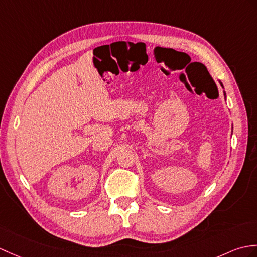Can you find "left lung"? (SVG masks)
<instances>
[{
  "label": "left lung",
  "instance_id": "obj_1",
  "mask_svg": "<svg viewBox=\"0 0 257 257\" xmlns=\"http://www.w3.org/2000/svg\"><path fill=\"white\" fill-rule=\"evenodd\" d=\"M220 84H221V86L223 87V85H222V83H221V82H220ZM224 96H225V92H224Z\"/></svg>",
  "mask_w": 257,
  "mask_h": 257
}]
</instances>
